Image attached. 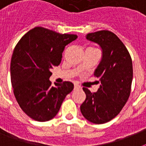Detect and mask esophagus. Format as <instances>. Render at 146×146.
<instances>
[{
	"label": "esophagus",
	"instance_id": "34e87169",
	"mask_svg": "<svg viewBox=\"0 0 146 146\" xmlns=\"http://www.w3.org/2000/svg\"><path fill=\"white\" fill-rule=\"evenodd\" d=\"M80 88H81V87L80 86H79V85H76V84H75V86H74V89H80Z\"/></svg>",
	"mask_w": 146,
	"mask_h": 146
}]
</instances>
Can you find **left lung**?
<instances>
[{
    "label": "left lung",
    "instance_id": "8db88e82",
    "mask_svg": "<svg viewBox=\"0 0 146 146\" xmlns=\"http://www.w3.org/2000/svg\"><path fill=\"white\" fill-rule=\"evenodd\" d=\"M86 38L102 48V60L94 72L101 85L96 92L82 88L86 98L80 111L86 120L102 124L115 117L127 103L131 91L133 63L129 51L114 33L102 30L89 33Z\"/></svg>",
    "mask_w": 146,
    "mask_h": 146
}]
</instances>
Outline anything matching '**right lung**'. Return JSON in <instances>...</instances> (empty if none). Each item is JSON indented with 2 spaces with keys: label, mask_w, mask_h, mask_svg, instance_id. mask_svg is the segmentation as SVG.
Wrapping results in <instances>:
<instances>
[{
  "label": "right lung",
  "mask_w": 146,
  "mask_h": 146,
  "mask_svg": "<svg viewBox=\"0 0 146 146\" xmlns=\"http://www.w3.org/2000/svg\"><path fill=\"white\" fill-rule=\"evenodd\" d=\"M76 38V35L35 27L15 47L10 63L13 93L22 110L33 120H51L73 91L71 82H55L52 86L49 78L50 70L60 64L65 46Z\"/></svg>",
  "instance_id": "1"
}]
</instances>
